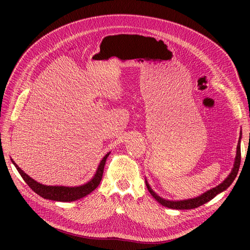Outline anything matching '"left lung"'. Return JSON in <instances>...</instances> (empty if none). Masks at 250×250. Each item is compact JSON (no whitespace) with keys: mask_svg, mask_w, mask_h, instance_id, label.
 Returning a JSON list of instances; mask_svg holds the SVG:
<instances>
[{"mask_svg":"<svg viewBox=\"0 0 250 250\" xmlns=\"http://www.w3.org/2000/svg\"><path fill=\"white\" fill-rule=\"evenodd\" d=\"M240 164H241V146H240V141L238 142V146H237V156H236V162H234L232 171L230 172V174L229 175V177L226 178L221 185H219L218 187L211 188V190L206 192L204 194H202L199 197H196L193 199H188V200H181V201H170V200H166L161 198L160 196H157L151 188L149 187V185L147 184L146 181V186L148 191L150 192V194L153 196V198L160 202L162 206L167 207L169 208H174V209H191V208H196L202 204L207 203L208 201L213 199L216 195H218L219 193L223 192L224 190H226L231 184L232 181L234 180V178L237 177V174L239 172V168H240Z\"/></svg>","mask_w":250,"mask_h":250,"instance_id":"1","label":"left lung"}]
</instances>
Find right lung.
Returning <instances> with one entry per match:
<instances>
[{"instance_id":"right-lung-1","label":"right lung","mask_w":250,"mask_h":250,"mask_svg":"<svg viewBox=\"0 0 250 250\" xmlns=\"http://www.w3.org/2000/svg\"><path fill=\"white\" fill-rule=\"evenodd\" d=\"M108 155L109 153H107L103 157V160L101 161L99 167H98V170L95 174V176L93 177L92 180H89L87 184L83 186L73 187V188L72 187H53V186L50 187V186H44V185L39 184L37 181L28 176L27 174L22 171L12 160L11 161L13 165L16 166V168L21 174L22 179L26 181V184L31 188L36 194H39L44 199L69 202V201H74V200L84 197V196L92 193L95 188L100 185V181L102 179L103 171H104V166H105V163H106V158L108 157Z\"/></svg>"}]
</instances>
